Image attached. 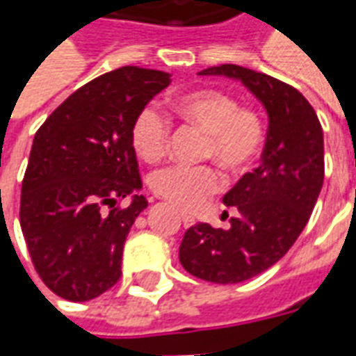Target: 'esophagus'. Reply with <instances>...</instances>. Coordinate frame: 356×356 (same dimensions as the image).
Masks as SVG:
<instances>
[{
    "label": "esophagus",
    "mask_w": 356,
    "mask_h": 356,
    "mask_svg": "<svg viewBox=\"0 0 356 356\" xmlns=\"http://www.w3.org/2000/svg\"><path fill=\"white\" fill-rule=\"evenodd\" d=\"M181 221L185 227H193L194 225V217L193 216H186V213H181Z\"/></svg>",
    "instance_id": "obj_1"
}]
</instances>
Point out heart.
Masks as SVG:
<instances>
[{
	"label": "heart",
	"mask_w": 356,
	"mask_h": 356,
	"mask_svg": "<svg viewBox=\"0 0 356 356\" xmlns=\"http://www.w3.org/2000/svg\"><path fill=\"white\" fill-rule=\"evenodd\" d=\"M181 120L206 133L204 156L213 158L227 173L238 175L257 160L265 140L261 118L240 108L234 97L217 89H194L173 101ZM170 122L154 106H145L131 125L135 152L152 163L165 152ZM219 175L211 168H163L152 173L150 186L158 196L183 211H194L219 188Z\"/></svg>",
	"instance_id": "b5f03b06"
}]
</instances>
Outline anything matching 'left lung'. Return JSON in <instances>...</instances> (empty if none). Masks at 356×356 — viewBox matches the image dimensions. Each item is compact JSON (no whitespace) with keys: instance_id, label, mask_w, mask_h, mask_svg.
<instances>
[{"instance_id":"obj_1","label":"left lung","mask_w":356,"mask_h":356,"mask_svg":"<svg viewBox=\"0 0 356 356\" xmlns=\"http://www.w3.org/2000/svg\"><path fill=\"white\" fill-rule=\"evenodd\" d=\"M200 76L240 81L254 95L267 112V140L259 168L223 196L238 211L231 227H191L179 261L208 282H244L282 259L305 229L324 181V137L313 106L284 81L236 65L211 66Z\"/></svg>"}]
</instances>
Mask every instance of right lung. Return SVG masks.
I'll return each instance as SVG.
<instances>
[{
	"label": "right lung",
	"mask_w": 356,
	"mask_h": 356,
	"mask_svg": "<svg viewBox=\"0 0 356 356\" xmlns=\"http://www.w3.org/2000/svg\"><path fill=\"white\" fill-rule=\"evenodd\" d=\"M170 83L168 72L122 66L74 91L35 133L20 229L38 275L60 298L89 301L120 280L125 238L148 206L131 125Z\"/></svg>",
	"instance_id": "add662e5"
}]
</instances>
